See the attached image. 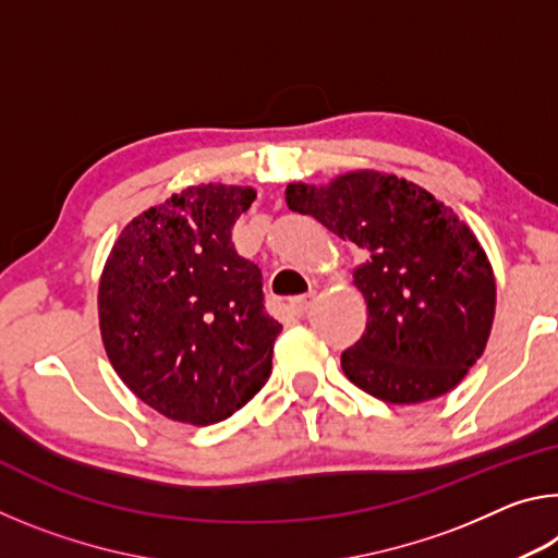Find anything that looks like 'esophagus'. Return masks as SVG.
Instances as JSON below:
<instances>
[{
	"instance_id": "obj_1",
	"label": "esophagus",
	"mask_w": 558,
	"mask_h": 558,
	"mask_svg": "<svg viewBox=\"0 0 558 558\" xmlns=\"http://www.w3.org/2000/svg\"><path fill=\"white\" fill-rule=\"evenodd\" d=\"M315 300H317V295L315 292H307V295H300V298H295L290 302V307H292V313H295L298 317H305L310 310H313V305H315Z\"/></svg>"
}]
</instances>
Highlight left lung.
Wrapping results in <instances>:
<instances>
[{
	"mask_svg": "<svg viewBox=\"0 0 558 558\" xmlns=\"http://www.w3.org/2000/svg\"><path fill=\"white\" fill-rule=\"evenodd\" d=\"M286 202L364 256L354 286L369 319L342 352L347 379L386 403L456 389L485 352L497 298L493 266L468 223L418 184L372 169L327 186L288 184Z\"/></svg>",
	"mask_w": 558,
	"mask_h": 558,
	"instance_id": "8db88e82",
	"label": "left lung"
}]
</instances>
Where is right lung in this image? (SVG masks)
<instances>
[{"label":"right lung","instance_id":"obj_1","mask_svg":"<svg viewBox=\"0 0 558 558\" xmlns=\"http://www.w3.org/2000/svg\"><path fill=\"white\" fill-rule=\"evenodd\" d=\"M256 189L199 184L132 219L98 288L112 369L149 409L211 426L268 381L282 325L263 305V276L231 243Z\"/></svg>","mask_w":558,"mask_h":558}]
</instances>
